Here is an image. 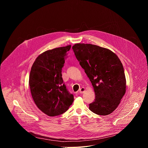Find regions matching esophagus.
<instances>
[{"mask_svg":"<svg viewBox=\"0 0 148 148\" xmlns=\"http://www.w3.org/2000/svg\"><path fill=\"white\" fill-rule=\"evenodd\" d=\"M85 91H86L85 88H84V87H81V88L79 89V93H80V94H82L83 92H85Z\"/></svg>","mask_w":148,"mask_h":148,"instance_id":"obj_1","label":"esophagus"}]
</instances>
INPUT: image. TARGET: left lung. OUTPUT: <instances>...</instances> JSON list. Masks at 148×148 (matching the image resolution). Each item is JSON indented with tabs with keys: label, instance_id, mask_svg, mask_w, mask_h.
I'll use <instances>...</instances> for the list:
<instances>
[{
	"label": "left lung",
	"instance_id": "obj_1",
	"mask_svg": "<svg viewBox=\"0 0 148 148\" xmlns=\"http://www.w3.org/2000/svg\"><path fill=\"white\" fill-rule=\"evenodd\" d=\"M81 67L89 78L95 94L90 110L99 115L112 113L126 92L123 67L110 50L91 44L77 43L72 47Z\"/></svg>",
	"mask_w": 148,
	"mask_h": 148
}]
</instances>
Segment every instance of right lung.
<instances>
[{"label":"right lung","mask_w":148,"mask_h":148,"mask_svg":"<svg viewBox=\"0 0 148 148\" xmlns=\"http://www.w3.org/2000/svg\"><path fill=\"white\" fill-rule=\"evenodd\" d=\"M71 45L49 50L40 54L31 68L29 87L34 103L50 116L67 111L74 101L62 78L67 51Z\"/></svg>","instance_id":"right-lung-1"}]
</instances>
